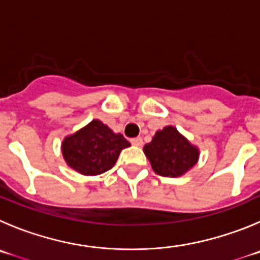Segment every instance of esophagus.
<instances>
[{
	"label": "esophagus",
	"mask_w": 260,
	"mask_h": 260,
	"mask_svg": "<svg viewBox=\"0 0 260 260\" xmlns=\"http://www.w3.org/2000/svg\"><path fill=\"white\" fill-rule=\"evenodd\" d=\"M131 144L135 145V146H141V145L144 144V141H142L141 137H135L131 140Z\"/></svg>",
	"instance_id": "1"
}]
</instances>
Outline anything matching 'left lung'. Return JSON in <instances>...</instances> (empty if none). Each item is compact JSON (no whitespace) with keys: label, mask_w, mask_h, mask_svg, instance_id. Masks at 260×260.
Wrapping results in <instances>:
<instances>
[{"label":"left lung","mask_w":260,"mask_h":260,"mask_svg":"<svg viewBox=\"0 0 260 260\" xmlns=\"http://www.w3.org/2000/svg\"><path fill=\"white\" fill-rule=\"evenodd\" d=\"M155 173L163 177H179L192 168L199 159L198 147L192 146L172 125L157 131L144 147Z\"/></svg>","instance_id":"8db88e82"}]
</instances>
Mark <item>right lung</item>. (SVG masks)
Segmentation results:
<instances>
[{
    "mask_svg": "<svg viewBox=\"0 0 260 260\" xmlns=\"http://www.w3.org/2000/svg\"><path fill=\"white\" fill-rule=\"evenodd\" d=\"M129 142L100 120H92L62 142V155L69 167L84 176H96L114 167L119 154Z\"/></svg>",
    "mask_w": 260,
    "mask_h": 260,
    "instance_id": "right-lung-1",
    "label": "right lung"
}]
</instances>
